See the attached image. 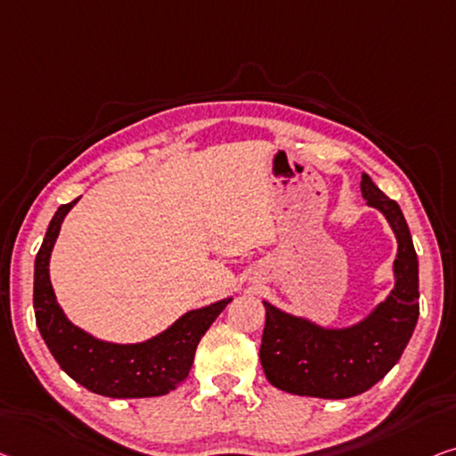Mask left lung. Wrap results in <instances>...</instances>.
I'll use <instances>...</instances> for the list:
<instances>
[{
  "label": "left lung",
  "instance_id": "8db88e82",
  "mask_svg": "<svg viewBox=\"0 0 456 456\" xmlns=\"http://www.w3.org/2000/svg\"><path fill=\"white\" fill-rule=\"evenodd\" d=\"M360 192L366 205L385 216L397 240L391 293L344 328H328L264 301L260 362L276 389L319 399L360 395L397 364L416 330L419 281L410 227L397 202L387 199L370 175L362 174Z\"/></svg>",
  "mask_w": 456,
  "mask_h": 456
}]
</instances>
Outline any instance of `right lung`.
<instances>
[{
	"label": "right lung",
	"mask_w": 456,
	"mask_h": 456,
	"mask_svg": "<svg viewBox=\"0 0 456 456\" xmlns=\"http://www.w3.org/2000/svg\"><path fill=\"white\" fill-rule=\"evenodd\" d=\"M77 200L57 208L34 260V315L40 336L61 369L92 393L114 399L166 395L188 377L196 346L231 297L186 311L169 328L142 342H108L81 330L61 309L49 272L61 225Z\"/></svg>",
	"instance_id": "obj_1"
}]
</instances>
